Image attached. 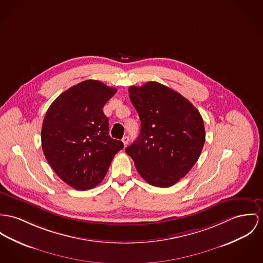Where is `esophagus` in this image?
I'll list each match as a JSON object with an SVG mask.
<instances>
[{
  "label": "esophagus",
  "mask_w": 263,
  "mask_h": 263,
  "mask_svg": "<svg viewBox=\"0 0 263 263\" xmlns=\"http://www.w3.org/2000/svg\"><path fill=\"white\" fill-rule=\"evenodd\" d=\"M122 142H123L124 146H126V145L128 144V142H129V137H128V136H125V137H123V138H122Z\"/></svg>",
  "instance_id": "1"
}]
</instances>
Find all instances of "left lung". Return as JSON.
<instances>
[{"label": "left lung", "instance_id": "left-lung-1", "mask_svg": "<svg viewBox=\"0 0 263 263\" xmlns=\"http://www.w3.org/2000/svg\"><path fill=\"white\" fill-rule=\"evenodd\" d=\"M141 131L126 148L142 178L157 187H170L197 162L205 142L199 111L181 94L158 82L129 87Z\"/></svg>", "mask_w": 263, "mask_h": 263}]
</instances>
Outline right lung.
Listing matches in <instances>:
<instances>
[{"label":"right lung","instance_id":"obj_1","mask_svg":"<svg viewBox=\"0 0 263 263\" xmlns=\"http://www.w3.org/2000/svg\"><path fill=\"white\" fill-rule=\"evenodd\" d=\"M117 92L97 80L81 82L51 104L42 125V148L61 179L77 190L101 183L124 147L109 136L104 105Z\"/></svg>","mask_w":263,"mask_h":263}]
</instances>
